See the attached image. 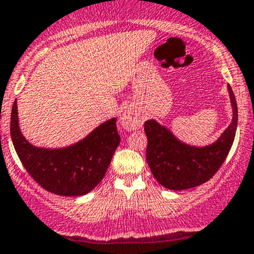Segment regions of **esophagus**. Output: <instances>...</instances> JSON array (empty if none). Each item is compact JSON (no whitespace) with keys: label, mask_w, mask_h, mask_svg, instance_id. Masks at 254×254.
<instances>
[{"label":"esophagus","mask_w":254,"mask_h":254,"mask_svg":"<svg viewBox=\"0 0 254 254\" xmlns=\"http://www.w3.org/2000/svg\"><path fill=\"white\" fill-rule=\"evenodd\" d=\"M121 122H122L123 128L127 129V131H132V129L139 128L142 125H143V118L139 113H137L133 110H127L125 111V113L122 115L121 118Z\"/></svg>","instance_id":"34e87169"}]
</instances>
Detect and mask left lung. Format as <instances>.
Masks as SVG:
<instances>
[{
    "mask_svg": "<svg viewBox=\"0 0 254 254\" xmlns=\"http://www.w3.org/2000/svg\"><path fill=\"white\" fill-rule=\"evenodd\" d=\"M228 91L233 106V120L211 146L203 148L188 146L154 120L144 122L148 139L147 163L159 185L172 190H188L209 181L221 168L233 144L238 122L237 102L231 86Z\"/></svg>",
    "mask_w": 254,
    "mask_h": 254,
    "instance_id": "left-lung-1",
    "label": "left lung"
}]
</instances>
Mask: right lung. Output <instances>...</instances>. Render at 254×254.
<instances>
[{
    "label": "right lung",
    "mask_w": 254,
    "mask_h": 254,
    "mask_svg": "<svg viewBox=\"0 0 254 254\" xmlns=\"http://www.w3.org/2000/svg\"><path fill=\"white\" fill-rule=\"evenodd\" d=\"M117 118L102 123L78 143L62 149L37 148L21 134L17 103L11 112V138L28 175L42 188L59 195H83L103 180L121 137Z\"/></svg>",
    "instance_id": "1"
}]
</instances>
